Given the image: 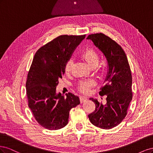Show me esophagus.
Masks as SVG:
<instances>
[{
	"mask_svg": "<svg viewBox=\"0 0 153 153\" xmlns=\"http://www.w3.org/2000/svg\"><path fill=\"white\" fill-rule=\"evenodd\" d=\"M80 102L81 103H84L87 100V98H86V97H84V96H80Z\"/></svg>",
	"mask_w": 153,
	"mask_h": 153,
	"instance_id": "obj_1",
	"label": "esophagus"
}]
</instances>
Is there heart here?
I'll return each mask as SVG.
<instances>
[{
	"instance_id": "b5f03b06",
	"label": "heart",
	"mask_w": 153,
	"mask_h": 153,
	"mask_svg": "<svg viewBox=\"0 0 153 153\" xmlns=\"http://www.w3.org/2000/svg\"><path fill=\"white\" fill-rule=\"evenodd\" d=\"M81 57L84 59L90 67H96L99 62V56L96 51L91 47L86 48L81 53ZM73 64L72 60H69L66 62L64 70L66 73H69L71 71ZM92 82H82L79 85L80 90L84 92H87L89 88L92 86Z\"/></svg>"
}]
</instances>
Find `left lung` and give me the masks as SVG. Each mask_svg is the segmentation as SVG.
I'll use <instances>...</instances> for the list:
<instances>
[{"label": "left lung", "instance_id": "left-lung-1", "mask_svg": "<svg viewBox=\"0 0 153 153\" xmlns=\"http://www.w3.org/2000/svg\"><path fill=\"white\" fill-rule=\"evenodd\" d=\"M90 39L104 54L107 62V73L100 95L106 96V103L102 105L91 98L96 108L88 117L94 126L105 129L121 123L127 114L132 100V76L126 53L120 45L102 33L91 34Z\"/></svg>", "mask_w": 153, "mask_h": 153}]
</instances>
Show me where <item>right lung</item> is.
Returning <instances> with one entry per match:
<instances>
[{
    "label": "right lung",
    "instance_id": "1",
    "mask_svg": "<svg viewBox=\"0 0 153 153\" xmlns=\"http://www.w3.org/2000/svg\"><path fill=\"white\" fill-rule=\"evenodd\" d=\"M82 36H60L37 51L26 82L29 107L41 126L56 130L68 123L69 111L80 104L78 96L72 93L64 97L56 92L59 79Z\"/></svg>",
    "mask_w": 153,
    "mask_h": 153
}]
</instances>
